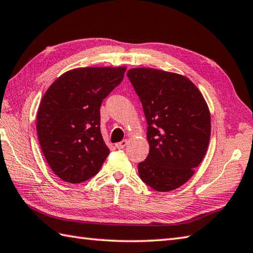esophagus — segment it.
<instances>
[{
	"mask_svg": "<svg viewBox=\"0 0 253 253\" xmlns=\"http://www.w3.org/2000/svg\"><path fill=\"white\" fill-rule=\"evenodd\" d=\"M116 148H118V149H123V148H125L127 146V140H122L121 142H117L116 143Z\"/></svg>",
	"mask_w": 253,
	"mask_h": 253,
	"instance_id": "34e87169",
	"label": "esophagus"
}]
</instances>
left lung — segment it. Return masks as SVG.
I'll return each instance as SVG.
<instances>
[{"label":"left lung","mask_w":253,"mask_h":253,"mask_svg":"<svg viewBox=\"0 0 253 253\" xmlns=\"http://www.w3.org/2000/svg\"><path fill=\"white\" fill-rule=\"evenodd\" d=\"M127 77L145 113L149 155L138 165L140 179L158 192L180 187L194 174L211 138L209 106L181 74L135 68Z\"/></svg>","instance_id":"obj_1"}]
</instances>
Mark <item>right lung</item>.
<instances>
[{"instance_id":"obj_1","label":"right lung","mask_w":253,"mask_h":253,"mask_svg":"<svg viewBox=\"0 0 253 253\" xmlns=\"http://www.w3.org/2000/svg\"><path fill=\"white\" fill-rule=\"evenodd\" d=\"M126 68H79L54 81L39 104L37 133L54 174L81 183L100 171L110 153L101 133L102 102Z\"/></svg>"}]
</instances>
